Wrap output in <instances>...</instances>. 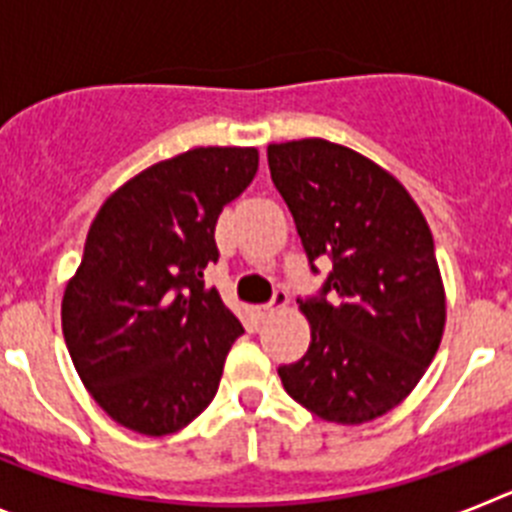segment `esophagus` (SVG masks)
Masks as SVG:
<instances>
[{"label":"esophagus","mask_w":512,"mask_h":512,"mask_svg":"<svg viewBox=\"0 0 512 512\" xmlns=\"http://www.w3.org/2000/svg\"><path fill=\"white\" fill-rule=\"evenodd\" d=\"M287 305H289L287 292H284V289H277V295H274V300H271L269 305L261 307V318H271V315H274V312L282 310V307H287Z\"/></svg>","instance_id":"34e87169"}]
</instances>
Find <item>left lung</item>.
Returning a JSON list of instances; mask_svg holds the SVG:
<instances>
[{
    "label": "left lung",
    "instance_id": "obj_1",
    "mask_svg": "<svg viewBox=\"0 0 512 512\" xmlns=\"http://www.w3.org/2000/svg\"><path fill=\"white\" fill-rule=\"evenodd\" d=\"M266 156L312 271L318 256L333 261L320 295L300 300L312 341L279 366L284 390L328 423H369L415 390L441 346L446 292L431 228L408 189L351 148L302 138Z\"/></svg>",
    "mask_w": 512,
    "mask_h": 512
}]
</instances>
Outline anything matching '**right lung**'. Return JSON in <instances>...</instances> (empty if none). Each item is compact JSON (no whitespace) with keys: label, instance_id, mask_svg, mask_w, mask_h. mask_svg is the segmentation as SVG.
<instances>
[{"label":"right lung","instance_id":"right-lung-1","mask_svg":"<svg viewBox=\"0 0 512 512\" xmlns=\"http://www.w3.org/2000/svg\"><path fill=\"white\" fill-rule=\"evenodd\" d=\"M259 171L256 148H192L107 197L61 302L81 382L115 423L143 436L182 431L212 402L241 320L205 269L215 225Z\"/></svg>","mask_w":512,"mask_h":512}]
</instances>
